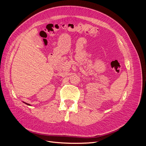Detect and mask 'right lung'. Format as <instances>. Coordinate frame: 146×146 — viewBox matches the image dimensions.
<instances>
[{"mask_svg":"<svg viewBox=\"0 0 146 146\" xmlns=\"http://www.w3.org/2000/svg\"><path fill=\"white\" fill-rule=\"evenodd\" d=\"M24 103H25V102H24ZM26 105H30L29 104H27V103H25Z\"/></svg>","mask_w":146,"mask_h":146,"instance_id":"obj_1","label":"right lung"}]
</instances>
